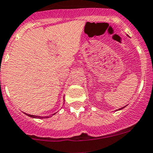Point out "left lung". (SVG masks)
I'll list each match as a JSON object with an SVG mask.
<instances>
[{"label": "left lung", "mask_w": 153, "mask_h": 153, "mask_svg": "<svg viewBox=\"0 0 153 153\" xmlns=\"http://www.w3.org/2000/svg\"><path fill=\"white\" fill-rule=\"evenodd\" d=\"M126 107V106H125ZM125 107H123V108H120V109H118V110H121V109H123V108H125Z\"/></svg>", "instance_id": "left-lung-1"}]
</instances>
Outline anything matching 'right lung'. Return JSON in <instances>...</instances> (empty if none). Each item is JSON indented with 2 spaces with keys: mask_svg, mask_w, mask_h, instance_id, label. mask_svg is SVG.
I'll return each instance as SVG.
<instances>
[{
  "mask_svg": "<svg viewBox=\"0 0 153 153\" xmlns=\"http://www.w3.org/2000/svg\"><path fill=\"white\" fill-rule=\"evenodd\" d=\"M55 114H54L53 115H54ZM26 115H27V116L30 117H33V118H36V119H45V118H48L49 117H40V116H35V115H30V114H26Z\"/></svg>",
  "mask_w": 153,
  "mask_h": 153,
  "instance_id": "1",
  "label": "right lung"
}]
</instances>
